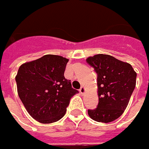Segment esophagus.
Returning <instances> with one entry per match:
<instances>
[{"label": "esophagus", "mask_w": 149, "mask_h": 149, "mask_svg": "<svg viewBox=\"0 0 149 149\" xmlns=\"http://www.w3.org/2000/svg\"><path fill=\"white\" fill-rule=\"evenodd\" d=\"M79 92L81 93V94H83L85 92H86V89H85V87H81L80 89H79Z\"/></svg>", "instance_id": "1"}]
</instances>
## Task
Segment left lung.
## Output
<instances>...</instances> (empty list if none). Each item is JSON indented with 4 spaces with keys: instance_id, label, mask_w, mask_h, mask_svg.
Returning <instances> with one entry per match:
<instances>
[{
    "instance_id": "1",
    "label": "left lung",
    "mask_w": 149,
    "mask_h": 149,
    "mask_svg": "<svg viewBox=\"0 0 149 149\" xmlns=\"http://www.w3.org/2000/svg\"><path fill=\"white\" fill-rule=\"evenodd\" d=\"M97 74L98 105L88 110L89 117L100 123L113 122L123 113L136 86L133 67L110 55L97 54L87 58Z\"/></svg>"
}]
</instances>
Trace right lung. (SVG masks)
Listing matches in <instances>:
<instances>
[{"label":"right lung","instance_id":"1","mask_svg":"<svg viewBox=\"0 0 149 149\" xmlns=\"http://www.w3.org/2000/svg\"><path fill=\"white\" fill-rule=\"evenodd\" d=\"M68 59L45 55L23 63L16 76L17 93L30 115L41 123H52L65 115L71 97L78 93L65 78Z\"/></svg>","mask_w":149,"mask_h":149}]
</instances>
